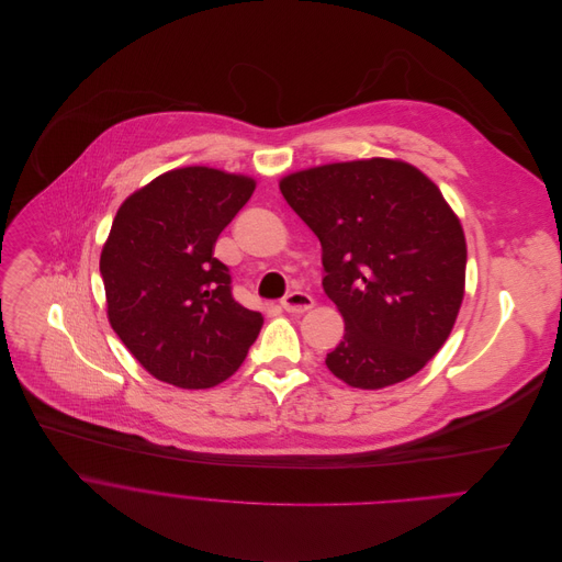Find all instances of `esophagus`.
I'll list each match as a JSON object with an SVG mask.
<instances>
[{"mask_svg": "<svg viewBox=\"0 0 562 562\" xmlns=\"http://www.w3.org/2000/svg\"><path fill=\"white\" fill-rule=\"evenodd\" d=\"M281 307L290 314H303L307 310L314 307V299L307 294V292H290L283 301H281Z\"/></svg>", "mask_w": 562, "mask_h": 562, "instance_id": "1", "label": "esophagus"}]
</instances>
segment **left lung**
Returning a JSON list of instances; mask_svg holds the SVG:
<instances>
[{
    "mask_svg": "<svg viewBox=\"0 0 562 562\" xmlns=\"http://www.w3.org/2000/svg\"><path fill=\"white\" fill-rule=\"evenodd\" d=\"M322 244L326 296L346 322L326 368L381 390L446 344L465 292L468 246L439 188L406 161H339L279 183Z\"/></svg>",
    "mask_w": 562,
    "mask_h": 562,
    "instance_id": "left-lung-1",
    "label": "left lung"
}]
</instances>
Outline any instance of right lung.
Returning a JSON list of instances; mask_svg holds the SVG:
<instances>
[{
	"label": "right lung",
	"instance_id": "add662e5",
	"mask_svg": "<svg viewBox=\"0 0 562 562\" xmlns=\"http://www.w3.org/2000/svg\"><path fill=\"white\" fill-rule=\"evenodd\" d=\"M252 190L250 177L188 166L156 177L116 212L99 261L108 318L164 383H223L261 330V314L234 299L229 268L214 257Z\"/></svg>",
	"mask_w": 562,
	"mask_h": 562
}]
</instances>
